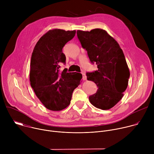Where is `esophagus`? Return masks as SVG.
Returning <instances> with one entry per match:
<instances>
[{
    "label": "esophagus",
    "instance_id": "esophagus-1",
    "mask_svg": "<svg viewBox=\"0 0 154 154\" xmlns=\"http://www.w3.org/2000/svg\"><path fill=\"white\" fill-rule=\"evenodd\" d=\"M82 79H83V80H86V75H85V74L83 72H82Z\"/></svg>",
    "mask_w": 154,
    "mask_h": 154
}]
</instances>
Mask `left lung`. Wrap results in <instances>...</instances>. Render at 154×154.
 <instances>
[{"label": "left lung", "mask_w": 154, "mask_h": 154, "mask_svg": "<svg viewBox=\"0 0 154 154\" xmlns=\"http://www.w3.org/2000/svg\"><path fill=\"white\" fill-rule=\"evenodd\" d=\"M77 35L90 62L97 66V71L86 73L88 80L94 82L98 87L89 100L96 108H111L123 97L130 77L123 51L117 41L104 30H77Z\"/></svg>", "instance_id": "left-lung-1"}]
</instances>
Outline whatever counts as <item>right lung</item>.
<instances>
[{
	"label": "right lung",
	"instance_id": "right-lung-1",
	"mask_svg": "<svg viewBox=\"0 0 154 154\" xmlns=\"http://www.w3.org/2000/svg\"><path fill=\"white\" fill-rule=\"evenodd\" d=\"M75 32L49 30L37 42L32 54L31 86L42 103L52 111L61 110L69 105L72 93L82 78L80 73L67 72L66 68L60 71V64L66 63L62 49Z\"/></svg>",
	"mask_w": 154,
	"mask_h": 154
}]
</instances>
